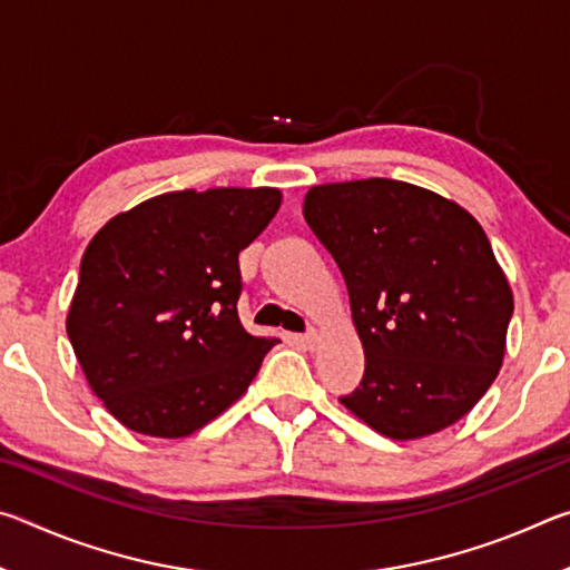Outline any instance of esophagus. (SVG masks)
<instances>
[{"instance_id":"34e87169","label":"esophagus","mask_w":570,"mask_h":570,"mask_svg":"<svg viewBox=\"0 0 570 570\" xmlns=\"http://www.w3.org/2000/svg\"><path fill=\"white\" fill-rule=\"evenodd\" d=\"M296 342L302 344L304 350H314L316 342H320V332H316V330H308L306 334H298V336H296Z\"/></svg>"}]
</instances>
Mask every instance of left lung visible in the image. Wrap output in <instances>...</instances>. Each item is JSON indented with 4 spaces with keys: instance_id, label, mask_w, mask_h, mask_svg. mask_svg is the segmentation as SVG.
I'll use <instances>...</instances> for the list:
<instances>
[{
    "instance_id": "1",
    "label": "left lung",
    "mask_w": 570,
    "mask_h": 570,
    "mask_svg": "<svg viewBox=\"0 0 570 570\" xmlns=\"http://www.w3.org/2000/svg\"><path fill=\"white\" fill-rule=\"evenodd\" d=\"M304 218L346 282L364 377L340 397L392 440L455 424L495 382L513 292L485 230L404 180L314 186Z\"/></svg>"
}]
</instances>
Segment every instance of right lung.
Wrapping results in <instances>:
<instances>
[{
  "label": "right lung",
  "mask_w": 570,
  "mask_h": 570,
  "mask_svg": "<svg viewBox=\"0 0 570 570\" xmlns=\"http://www.w3.org/2000/svg\"><path fill=\"white\" fill-rule=\"evenodd\" d=\"M278 206L276 188L173 190L92 236L67 336L92 392L125 428L188 438L254 382L278 340L240 326L238 254Z\"/></svg>",
  "instance_id": "1"
}]
</instances>
